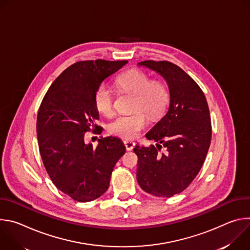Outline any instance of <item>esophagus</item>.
Returning <instances> with one entry per match:
<instances>
[{
  "label": "esophagus",
  "instance_id": "1",
  "mask_svg": "<svg viewBox=\"0 0 250 250\" xmlns=\"http://www.w3.org/2000/svg\"><path fill=\"white\" fill-rule=\"evenodd\" d=\"M124 144H125V146L126 148V150H132L134 146H135V144L132 140H128V139H125Z\"/></svg>",
  "mask_w": 250,
  "mask_h": 250
}]
</instances>
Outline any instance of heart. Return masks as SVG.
I'll list each match as a JSON object with an SVG mask.
<instances>
[{
	"label": "heart",
	"instance_id": "obj_1",
	"mask_svg": "<svg viewBox=\"0 0 250 250\" xmlns=\"http://www.w3.org/2000/svg\"><path fill=\"white\" fill-rule=\"evenodd\" d=\"M117 84L122 90L134 94L132 109L137 111L118 116L109 124L108 130L114 135L133 138L147 125V117L142 111L151 118L159 117L168 104L169 92L162 82L151 81L146 73L136 69L121 75ZM94 105L103 116L109 117L113 114L114 94L108 85L102 84L98 87L94 95Z\"/></svg>",
	"mask_w": 250,
	"mask_h": 250
}]
</instances>
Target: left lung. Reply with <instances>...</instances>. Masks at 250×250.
Here are the masks:
<instances>
[{"label": "left lung", "mask_w": 250, "mask_h": 250, "mask_svg": "<svg viewBox=\"0 0 250 250\" xmlns=\"http://www.w3.org/2000/svg\"><path fill=\"white\" fill-rule=\"evenodd\" d=\"M138 66L164 78L170 104L166 115L146 134L157 142L156 146L136 145L133 148L138 157L136 179L146 193L170 198L184 191L204 164L211 138L208 106L201 88L179 66L153 60Z\"/></svg>", "instance_id": "obj_1"}]
</instances>
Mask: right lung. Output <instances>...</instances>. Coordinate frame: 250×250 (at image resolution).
Listing matches in <instances>:
<instances>
[{
  "label": "right lung",
  "instance_id": "right-lung-1",
  "mask_svg": "<svg viewBox=\"0 0 250 250\" xmlns=\"http://www.w3.org/2000/svg\"><path fill=\"white\" fill-rule=\"evenodd\" d=\"M127 63L103 59L79 61L54 80L38 114L40 152L51 181L77 202H90L109 188L111 175L125 146L120 138L85 144V132L99 120L94 95L102 82Z\"/></svg>",
  "mask_w": 250,
  "mask_h": 250
}]
</instances>
